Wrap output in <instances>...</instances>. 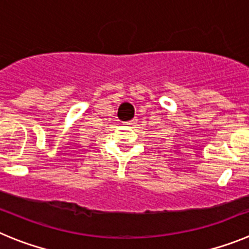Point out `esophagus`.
Segmentation results:
<instances>
[{
  "label": "esophagus",
  "mask_w": 249,
  "mask_h": 249,
  "mask_svg": "<svg viewBox=\"0 0 249 249\" xmlns=\"http://www.w3.org/2000/svg\"><path fill=\"white\" fill-rule=\"evenodd\" d=\"M136 124V120L135 119H133V120H129V122H125L124 123V125L125 126H133V125H135Z\"/></svg>",
  "instance_id": "obj_1"
}]
</instances>
